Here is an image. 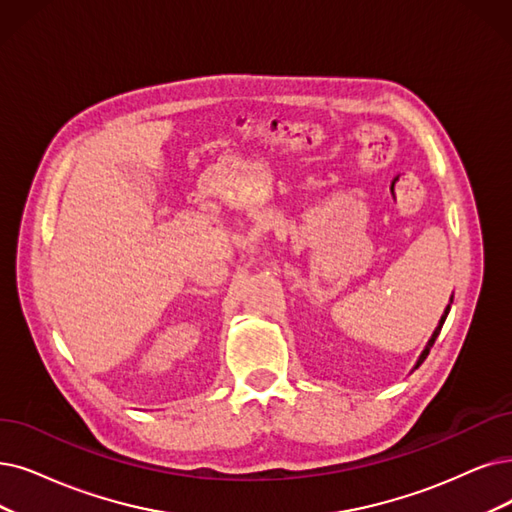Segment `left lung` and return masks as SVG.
<instances>
[{
  "instance_id": "1",
  "label": "left lung",
  "mask_w": 512,
  "mask_h": 512,
  "mask_svg": "<svg viewBox=\"0 0 512 512\" xmlns=\"http://www.w3.org/2000/svg\"><path fill=\"white\" fill-rule=\"evenodd\" d=\"M449 306L452 304H447V309H445V313L441 315V319H439V325L435 327V332H433V336H431V340H428V344L424 346V351H422V355L418 357V363H416V370L418 367L422 365V361L428 357V353H431V349H433V344H435V340H437V336H439V332H441V327H443V323H445V317H447V313H449Z\"/></svg>"
}]
</instances>
